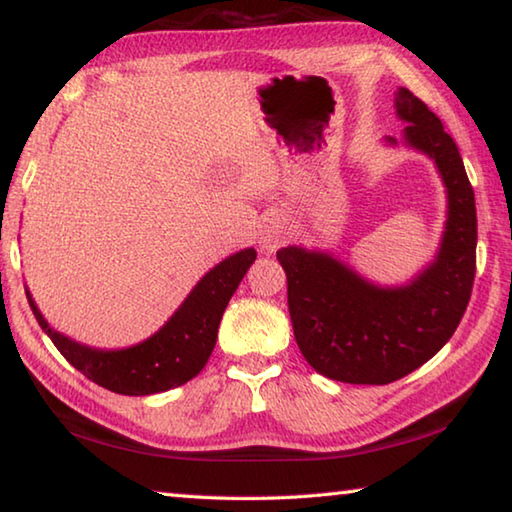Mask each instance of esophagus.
I'll use <instances>...</instances> for the list:
<instances>
[{"label":"esophagus","mask_w":512,"mask_h":512,"mask_svg":"<svg viewBox=\"0 0 512 512\" xmlns=\"http://www.w3.org/2000/svg\"><path fill=\"white\" fill-rule=\"evenodd\" d=\"M280 239H282V225L271 221L268 225H264L262 235H259V246L268 250V253H273V250L280 246Z\"/></svg>","instance_id":"obj_1"}]
</instances>
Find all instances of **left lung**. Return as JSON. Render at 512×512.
<instances>
[{"label":"left lung","mask_w":512,"mask_h":512,"mask_svg":"<svg viewBox=\"0 0 512 512\" xmlns=\"http://www.w3.org/2000/svg\"><path fill=\"white\" fill-rule=\"evenodd\" d=\"M402 144L436 164L447 194V221L436 257L400 287H381L325 250L287 246L293 334L320 375L345 384H391L427 363L452 339L470 302L476 271V205L458 146L427 103L400 88ZM397 146L395 137H386Z\"/></svg>","instance_id":"8db88e82"}]
</instances>
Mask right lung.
Here are the masks:
<instances>
[{
  "label": "right lung",
  "mask_w": 512,
  "mask_h": 512,
  "mask_svg": "<svg viewBox=\"0 0 512 512\" xmlns=\"http://www.w3.org/2000/svg\"><path fill=\"white\" fill-rule=\"evenodd\" d=\"M255 257V248H244L210 268L167 323L131 348L103 350L69 339L47 323L29 289L27 298L42 332L94 384L119 395H153L187 384L205 368L223 311Z\"/></svg>",
  "instance_id": "right-lung-1"
}]
</instances>
